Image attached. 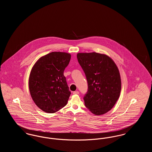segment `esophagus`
<instances>
[{"label":"esophagus","instance_id":"obj_1","mask_svg":"<svg viewBox=\"0 0 152 152\" xmlns=\"http://www.w3.org/2000/svg\"><path fill=\"white\" fill-rule=\"evenodd\" d=\"M73 94H79V91H75L73 92Z\"/></svg>","mask_w":152,"mask_h":152}]
</instances>
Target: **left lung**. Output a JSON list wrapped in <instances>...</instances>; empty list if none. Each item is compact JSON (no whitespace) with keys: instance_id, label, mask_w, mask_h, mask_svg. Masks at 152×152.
I'll return each mask as SVG.
<instances>
[{"instance_id":"1","label":"left lung","mask_w":152,"mask_h":152,"mask_svg":"<svg viewBox=\"0 0 152 152\" xmlns=\"http://www.w3.org/2000/svg\"><path fill=\"white\" fill-rule=\"evenodd\" d=\"M77 58L88 81L85 105L93 114L102 115L112 109L120 97L121 80L118 68L113 59L104 53L80 52Z\"/></svg>"}]
</instances>
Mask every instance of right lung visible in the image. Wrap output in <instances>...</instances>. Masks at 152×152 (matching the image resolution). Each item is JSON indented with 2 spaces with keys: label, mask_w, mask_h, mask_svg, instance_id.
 I'll list each match as a JSON object with an SVG mask.
<instances>
[{
  "label": "right lung",
  "mask_w": 152,
  "mask_h": 152,
  "mask_svg": "<svg viewBox=\"0 0 152 152\" xmlns=\"http://www.w3.org/2000/svg\"><path fill=\"white\" fill-rule=\"evenodd\" d=\"M71 55L52 52L39 58L29 74L28 87L36 105L46 113H53L65 107L71 94L64 71Z\"/></svg>",
  "instance_id": "add662e5"
}]
</instances>
